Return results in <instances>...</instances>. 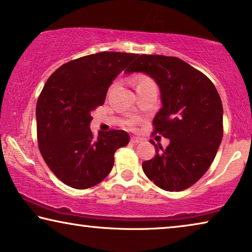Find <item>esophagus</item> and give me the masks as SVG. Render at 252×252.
I'll list each match as a JSON object with an SVG mask.
<instances>
[{"label":"esophagus","mask_w":252,"mask_h":252,"mask_svg":"<svg viewBox=\"0 0 252 252\" xmlns=\"http://www.w3.org/2000/svg\"><path fill=\"white\" fill-rule=\"evenodd\" d=\"M141 140H142L141 138L134 137V136H132V137H131V139H130V141L132 142V144H139V142H141Z\"/></svg>","instance_id":"34e87169"}]
</instances>
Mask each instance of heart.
Wrapping results in <instances>:
<instances>
[{
  "instance_id": "heart-1",
  "label": "heart",
  "mask_w": 252,
  "mask_h": 252,
  "mask_svg": "<svg viewBox=\"0 0 252 252\" xmlns=\"http://www.w3.org/2000/svg\"><path fill=\"white\" fill-rule=\"evenodd\" d=\"M144 80H147V78H141L140 80H139V82H141V81H144ZM139 82H138V84H139Z\"/></svg>"
}]
</instances>
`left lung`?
Wrapping results in <instances>:
<instances>
[{
	"label": "left lung",
	"mask_w": 252,
	"mask_h": 252,
	"mask_svg": "<svg viewBox=\"0 0 252 252\" xmlns=\"http://www.w3.org/2000/svg\"><path fill=\"white\" fill-rule=\"evenodd\" d=\"M142 72L158 86L162 108L154 118L155 132L170 139L156 147L142 170L160 189L182 191L196 183L215 158L223 138V105L213 82L174 56L142 54L126 73Z\"/></svg>",
	"instance_id": "1"
}]
</instances>
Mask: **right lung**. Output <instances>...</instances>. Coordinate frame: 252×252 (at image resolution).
Instances as JSON below:
<instances>
[{"label": "right lung", "instance_id": "right-lung-1", "mask_svg": "<svg viewBox=\"0 0 252 252\" xmlns=\"http://www.w3.org/2000/svg\"><path fill=\"white\" fill-rule=\"evenodd\" d=\"M138 54L100 52L60 66L36 105L37 138L45 163L66 186L88 189L106 178L114 153L129 142L123 130H90L92 112L103 105L114 79Z\"/></svg>", "mask_w": 252, "mask_h": 252}]
</instances>
